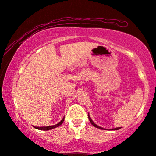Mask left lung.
<instances>
[{"instance_id": "1", "label": "left lung", "mask_w": 156, "mask_h": 156, "mask_svg": "<svg viewBox=\"0 0 156 156\" xmlns=\"http://www.w3.org/2000/svg\"><path fill=\"white\" fill-rule=\"evenodd\" d=\"M88 118H89V120H90V123L92 124V125L94 126V127H95V128H99V129H101V130H105V128H101V127H100V126H98V125H96V124H95L94 122L92 120V119H91L90 118V115H89V114L88 115ZM120 127H119V128H111V129H109V130H119V129H120Z\"/></svg>"}]
</instances>
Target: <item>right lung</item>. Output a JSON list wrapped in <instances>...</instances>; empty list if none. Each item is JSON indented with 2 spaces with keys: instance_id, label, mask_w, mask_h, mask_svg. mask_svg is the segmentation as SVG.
<instances>
[{
  "instance_id": "right-lung-1",
  "label": "right lung",
  "mask_w": 156,
  "mask_h": 156,
  "mask_svg": "<svg viewBox=\"0 0 156 156\" xmlns=\"http://www.w3.org/2000/svg\"><path fill=\"white\" fill-rule=\"evenodd\" d=\"M63 120H64V118H63V119H62L61 121L59 122L58 124H55V125H53V126H45V127H36V126H33L35 128H36V129H38V130H51V129H53V128H57L58 127L61 125L62 123H63Z\"/></svg>"
}]
</instances>
